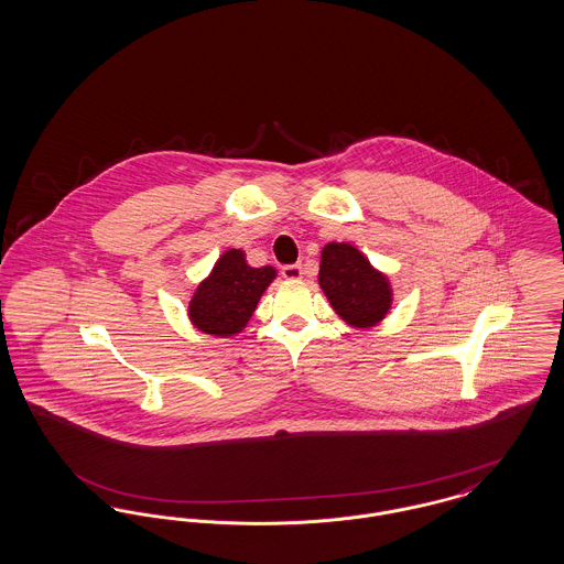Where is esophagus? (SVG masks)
<instances>
[{
	"instance_id": "1",
	"label": "esophagus",
	"mask_w": 564,
	"mask_h": 564,
	"mask_svg": "<svg viewBox=\"0 0 564 564\" xmlns=\"http://www.w3.org/2000/svg\"><path fill=\"white\" fill-rule=\"evenodd\" d=\"M281 274H283L285 279H292V281H295V279H300V276H302V267H300V264H288V267H283V269H281Z\"/></svg>"
}]
</instances>
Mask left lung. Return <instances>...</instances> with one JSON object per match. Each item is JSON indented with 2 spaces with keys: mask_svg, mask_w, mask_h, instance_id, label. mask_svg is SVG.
Returning <instances> with one entry per match:
<instances>
[{
  "mask_svg": "<svg viewBox=\"0 0 564 564\" xmlns=\"http://www.w3.org/2000/svg\"><path fill=\"white\" fill-rule=\"evenodd\" d=\"M319 285L332 308L352 327L382 322L393 302L389 279L350 242L323 247Z\"/></svg>",
  "mask_w": 564,
  "mask_h": 564,
  "instance_id": "left-lung-1",
  "label": "left lung"
}]
</instances>
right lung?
<instances>
[{"label": "right lung", "instance_id": "1", "mask_svg": "<svg viewBox=\"0 0 564 564\" xmlns=\"http://www.w3.org/2000/svg\"><path fill=\"white\" fill-rule=\"evenodd\" d=\"M274 276L276 270L272 267L253 269L241 249H228L192 295L189 322L214 336L239 334Z\"/></svg>", "mask_w": 564, "mask_h": 564}]
</instances>
